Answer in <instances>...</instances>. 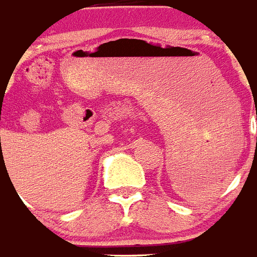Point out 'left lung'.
Returning <instances> with one entry per match:
<instances>
[{"mask_svg": "<svg viewBox=\"0 0 257 257\" xmlns=\"http://www.w3.org/2000/svg\"><path fill=\"white\" fill-rule=\"evenodd\" d=\"M256 120H257V107H256ZM256 145H257V138H256Z\"/></svg>", "mask_w": 257, "mask_h": 257, "instance_id": "obj_1", "label": "left lung"}]
</instances>
